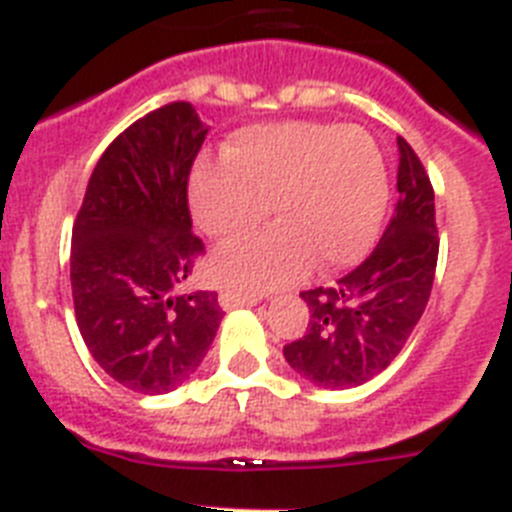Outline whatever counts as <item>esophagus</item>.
<instances>
[{
	"label": "esophagus",
	"instance_id": "1",
	"mask_svg": "<svg viewBox=\"0 0 512 512\" xmlns=\"http://www.w3.org/2000/svg\"><path fill=\"white\" fill-rule=\"evenodd\" d=\"M220 305L225 307V310H235V307H246V305H256L259 302V297H248V295H238V292H230V289H223L220 292Z\"/></svg>",
	"mask_w": 512,
	"mask_h": 512
}]
</instances>
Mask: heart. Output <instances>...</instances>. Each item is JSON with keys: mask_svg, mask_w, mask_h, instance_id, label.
I'll return each mask as SVG.
<instances>
[{"mask_svg": "<svg viewBox=\"0 0 512 512\" xmlns=\"http://www.w3.org/2000/svg\"><path fill=\"white\" fill-rule=\"evenodd\" d=\"M387 197L372 135L330 122L241 130L223 148V164L202 161L189 184L194 223L212 241L251 233L269 202L279 217L212 261L217 279L246 295L292 282L312 259L318 269L356 264L377 238Z\"/></svg>", "mask_w": 512, "mask_h": 512, "instance_id": "1", "label": "heart"}]
</instances>
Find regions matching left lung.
I'll list each match as a JSON object with an SVG mask.
<instances>
[{
  "label": "left lung",
  "mask_w": 512,
  "mask_h": 512,
  "mask_svg": "<svg viewBox=\"0 0 512 512\" xmlns=\"http://www.w3.org/2000/svg\"><path fill=\"white\" fill-rule=\"evenodd\" d=\"M395 215L354 271L330 287L302 292L310 310L305 336L284 359L318 387L343 390L369 382L395 361L431 297L438 261L433 184L405 138H397Z\"/></svg>",
  "instance_id": "left-lung-1"
}]
</instances>
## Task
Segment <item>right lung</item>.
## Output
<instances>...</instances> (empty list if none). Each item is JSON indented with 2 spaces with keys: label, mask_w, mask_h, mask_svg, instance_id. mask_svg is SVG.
<instances>
[{
  "label": "right lung",
  "mask_w": 512,
  "mask_h": 512,
  "mask_svg": "<svg viewBox=\"0 0 512 512\" xmlns=\"http://www.w3.org/2000/svg\"><path fill=\"white\" fill-rule=\"evenodd\" d=\"M207 128L169 102L112 140L71 233V292L94 361L128 390L164 395L202 364L223 320L217 292H184L205 243L192 233L189 174Z\"/></svg>",
  "instance_id": "right-lung-1"
}]
</instances>
